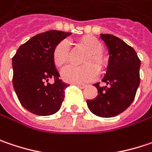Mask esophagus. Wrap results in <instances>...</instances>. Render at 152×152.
<instances>
[{
    "label": "esophagus",
    "mask_w": 152,
    "mask_h": 152,
    "mask_svg": "<svg viewBox=\"0 0 152 152\" xmlns=\"http://www.w3.org/2000/svg\"><path fill=\"white\" fill-rule=\"evenodd\" d=\"M74 85H76L77 86H79V87L82 88V89H84V88L87 87V86H88L87 85H85V84H74Z\"/></svg>",
    "instance_id": "obj_1"
}]
</instances>
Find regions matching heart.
Masks as SVG:
<instances>
[{
	"label": "heart",
	"mask_w": 152,
	"mask_h": 152,
	"mask_svg": "<svg viewBox=\"0 0 152 152\" xmlns=\"http://www.w3.org/2000/svg\"><path fill=\"white\" fill-rule=\"evenodd\" d=\"M80 43L90 52L84 66H68L61 72V77L66 82L72 84L87 83L96 79L98 71L102 72L107 66V59L102 55L103 50L102 42L92 36H85L81 37ZM52 60L57 67H61L67 62L68 60V43L66 41L60 42L54 48L52 52ZM93 62L95 65L89 64ZM99 70H97V69Z\"/></svg>",
	"instance_id": "heart-1"
}]
</instances>
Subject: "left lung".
Listing matches in <instances>:
<instances>
[{
  "label": "left lung",
  "instance_id": "left-lung-1",
  "mask_svg": "<svg viewBox=\"0 0 152 152\" xmlns=\"http://www.w3.org/2000/svg\"><path fill=\"white\" fill-rule=\"evenodd\" d=\"M109 54L106 74L102 81L94 84L97 96L86 100L87 106L94 115L103 118L116 116L125 111L133 102L140 86V60L135 50L119 37L110 34H100Z\"/></svg>",
  "mask_w": 152,
  "mask_h": 152
}]
</instances>
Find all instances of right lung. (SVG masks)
Returning a JSON list of instances; mask_svg holds the SVG:
<instances>
[{
	"mask_svg": "<svg viewBox=\"0 0 152 152\" xmlns=\"http://www.w3.org/2000/svg\"><path fill=\"white\" fill-rule=\"evenodd\" d=\"M71 32L49 31L37 34L19 47L12 57V86L21 105L37 115H50L61 109L65 89L52 60L54 48ZM54 79V84L48 80Z\"/></svg>",
	"mask_w": 152,
	"mask_h": 152,
	"instance_id": "1",
	"label": "right lung"
}]
</instances>
